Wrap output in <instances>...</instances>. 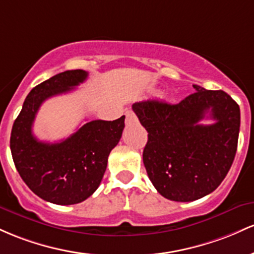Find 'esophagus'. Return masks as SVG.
<instances>
[{"label": "esophagus", "instance_id": "obj_1", "mask_svg": "<svg viewBox=\"0 0 254 254\" xmlns=\"http://www.w3.org/2000/svg\"><path fill=\"white\" fill-rule=\"evenodd\" d=\"M136 121V116L135 114L132 112V110H128L126 112V122L130 124V122H135Z\"/></svg>", "mask_w": 254, "mask_h": 254}]
</instances>
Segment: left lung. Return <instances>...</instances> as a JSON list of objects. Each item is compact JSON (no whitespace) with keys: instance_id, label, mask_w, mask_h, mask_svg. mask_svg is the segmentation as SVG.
Here are the masks:
<instances>
[{"instance_id":"obj_1","label":"left lung","mask_w":254,"mask_h":254,"mask_svg":"<svg viewBox=\"0 0 254 254\" xmlns=\"http://www.w3.org/2000/svg\"><path fill=\"white\" fill-rule=\"evenodd\" d=\"M195 92L180 103L147 99L132 105L147 130L142 161L164 198L193 201L210 194L232 167L238 149L240 108L222 90ZM205 117L211 125L200 124Z\"/></svg>"}]
</instances>
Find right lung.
<instances>
[{"label": "right lung", "instance_id": "obj_1", "mask_svg": "<svg viewBox=\"0 0 254 254\" xmlns=\"http://www.w3.org/2000/svg\"><path fill=\"white\" fill-rule=\"evenodd\" d=\"M87 75L82 69L65 70L37 85L27 95L12 128L10 151L16 170L28 189L53 204H78L93 194L125 127V116H121L114 121L93 120L54 144L33 135L32 125L43 102L69 92Z\"/></svg>", "mask_w": 254, "mask_h": 254}]
</instances>
